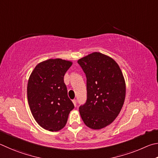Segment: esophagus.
I'll return each mask as SVG.
<instances>
[{
  "instance_id": "obj_1",
  "label": "esophagus",
  "mask_w": 158,
  "mask_h": 158,
  "mask_svg": "<svg viewBox=\"0 0 158 158\" xmlns=\"http://www.w3.org/2000/svg\"><path fill=\"white\" fill-rule=\"evenodd\" d=\"M72 102H73L74 106H76V99H73V100L72 101Z\"/></svg>"
}]
</instances>
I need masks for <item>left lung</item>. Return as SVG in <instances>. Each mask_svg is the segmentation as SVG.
<instances>
[{
	"instance_id": "8db88e82",
	"label": "left lung",
	"mask_w": 158,
	"mask_h": 158,
	"mask_svg": "<svg viewBox=\"0 0 158 158\" xmlns=\"http://www.w3.org/2000/svg\"><path fill=\"white\" fill-rule=\"evenodd\" d=\"M87 77V99L79 112L85 125L100 130L119 114L126 97V82L118 64L107 55L94 52L77 60Z\"/></svg>"
}]
</instances>
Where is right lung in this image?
<instances>
[{"instance_id": "obj_1", "label": "right lung", "mask_w": 158, "mask_h": 158, "mask_svg": "<svg viewBox=\"0 0 158 158\" xmlns=\"http://www.w3.org/2000/svg\"><path fill=\"white\" fill-rule=\"evenodd\" d=\"M72 64L60 58L48 59L39 63L29 77L27 95L30 111L47 131L62 129L74 107L64 82V76Z\"/></svg>"}]
</instances>
